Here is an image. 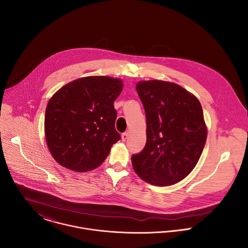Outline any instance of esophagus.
I'll return each instance as SVG.
<instances>
[{
    "label": "esophagus",
    "instance_id": "obj_1",
    "mask_svg": "<svg viewBox=\"0 0 248 248\" xmlns=\"http://www.w3.org/2000/svg\"><path fill=\"white\" fill-rule=\"evenodd\" d=\"M128 137H129L128 133H124V134H122V135H121V140H122V141H126V140H127V139H128Z\"/></svg>",
    "mask_w": 248,
    "mask_h": 248
}]
</instances>
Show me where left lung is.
Segmentation results:
<instances>
[{
  "label": "left lung",
  "mask_w": 248,
  "mask_h": 248,
  "mask_svg": "<svg viewBox=\"0 0 248 248\" xmlns=\"http://www.w3.org/2000/svg\"><path fill=\"white\" fill-rule=\"evenodd\" d=\"M136 89L146 112L147 141L132 156L133 168L152 185L176 184L196 167L206 142L202 105L173 82L140 81Z\"/></svg>",
  "instance_id": "8db88e82"
}]
</instances>
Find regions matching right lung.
<instances>
[{
  "label": "right lung",
  "instance_id": "right-lung-1",
  "mask_svg": "<svg viewBox=\"0 0 248 248\" xmlns=\"http://www.w3.org/2000/svg\"><path fill=\"white\" fill-rule=\"evenodd\" d=\"M123 90L120 78L86 76L59 89L45 115L47 148L57 163L74 172L100 166L120 140L114 128V100Z\"/></svg>",
  "mask_w": 248,
  "mask_h": 248
}]
</instances>
